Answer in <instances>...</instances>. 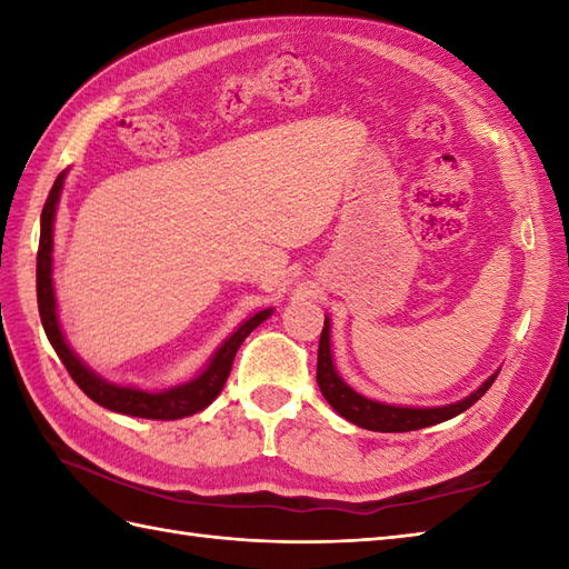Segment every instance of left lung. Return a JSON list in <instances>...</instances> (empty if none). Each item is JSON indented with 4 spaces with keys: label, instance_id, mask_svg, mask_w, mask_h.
I'll list each match as a JSON object with an SVG mask.
<instances>
[{
    "label": "left lung",
    "instance_id": "obj_1",
    "mask_svg": "<svg viewBox=\"0 0 569 569\" xmlns=\"http://www.w3.org/2000/svg\"><path fill=\"white\" fill-rule=\"evenodd\" d=\"M499 373H493L479 389L467 396L465 401H457L450 406H440V408H401V406H386L369 401V398L359 396L357 391L349 389V386L337 377V371L332 367V352H330V322L325 320V328L320 332V347H318V386L337 413L347 418L349 422H355L359 428L367 430H377V432H408V430H420L435 426V422L450 420L455 416L462 413L469 406H475L481 396L489 391V386L493 383Z\"/></svg>",
    "mask_w": 569,
    "mask_h": 569
}]
</instances>
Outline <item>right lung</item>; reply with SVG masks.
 Here are the masks:
<instances>
[{"instance_id": "right-lung-1", "label": "right lung", "mask_w": 569, "mask_h": 569, "mask_svg": "<svg viewBox=\"0 0 569 569\" xmlns=\"http://www.w3.org/2000/svg\"><path fill=\"white\" fill-rule=\"evenodd\" d=\"M63 178H66V171L56 178V183L51 192H48L43 212H41V241H39V257H36V296H39V312H41V322H43L48 342L53 345L56 355L66 365L70 379L76 381L84 391V396L92 398L94 403H100L102 408H110L114 413H124V416L151 418V420H176L208 408L224 389L229 371H232L237 349L247 340L253 328H259V325L271 316V310H261L253 318H249L220 349H217L208 369H204L198 379H192L183 386H176V389L149 393V391L129 389V386H117L100 379L98 373L84 367L82 361L72 355V349L66 345L63 332H60V325L56 318L51 251H53V217H56L58 198H60V188H63Z\"/></svg>"}]
</instances>
